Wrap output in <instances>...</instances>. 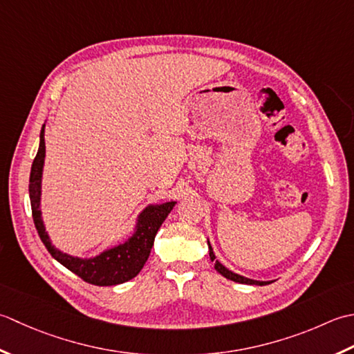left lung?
Here are the masks:
<instances>
[{
	"label": "left lung",
	"mask_w": 354,
	"mask_h": 354,
	"mask_svg": "<svg viewBox=\"0 0 354 354\" xmlns=\"http://www.w3.org/2000/svg\"><path fill=\"white\" fill-rule=\"evenodd\" d=\"M207 246H209V257H211V261H214V268L215 270H217L220 275H223L225 278L230 279V281H235V283H240V284H252V286H266V284H270L273 283V281H257V279H250V278H246L243 275H238V273L229 270L226 266H223L218 259H215V254L212 250V246L211 243H209L207 240Z\"/></svg>",
	"instance_id": "8db88e82"
}]
</instances>
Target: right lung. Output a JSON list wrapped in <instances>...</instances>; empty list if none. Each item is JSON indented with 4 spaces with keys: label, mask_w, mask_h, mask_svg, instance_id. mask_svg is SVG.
<instances>
[{
    "label": "right lung",
    "mask_w": 354,
    "mask_h": 354,
    "mask_svg": "<svg viewBox=\"0 0 354 354\" xmlns=\"http://www.w3.org/2000/svg\"><path fill=\"white\" fill-rule=\"evenodd\" d=\"M46 124L41 128L39 148L32 165L30 183H28V196H30L32 214L36 230H38L41 241L57 263L70 272L76 273L79 278L95 286H118L139 275L154 244L157 230L162 223L167 220L177 201H165V203H151L142 209L137 215L133 232L124 241H116L99 252L95 257H73L56 249L48 236L44 226L41 211V192H42V171L46 160V140H44Z\"/></svg>",
    "instance_id": "add662e5"
}]
</instances>
